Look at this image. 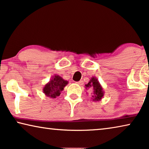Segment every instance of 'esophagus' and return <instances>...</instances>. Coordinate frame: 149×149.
Returning a JSON list of instances; mask_svg holds the SVG:
<instances>
[{
  "label": "esophagus",
  "instance_id": "34e87169",
  "mask_svg": "<svg viewBox=\"0 0 149 149\" xmlns=\"http://www.w3.org/2000/svg\"><path fill=\"white\" fill-rule=\"evenodd\" d=\"M75 83H76L77 84H78V85H80V86H81V85L84 84V82H83V81H82V80H81V81H77V82H75Z\"/></svg>",
  "mask_w": 149,
  "mask_h": 149
}]
</instances>
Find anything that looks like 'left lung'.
I'll list each match as a JSON object with an SVG mask.
<instances>
[{
    "mask_svg": "<svg viewBox=\"0 0 149 149\" xmlns=\"http://www.w3.org/2000/svg\"><path fill=\"white\" fill-rule=\"evenodd\" d=\"M85 87L86 89H91L93 90L92 91L91 100L93 101H100L104 96V91H103V87L101 86L99 80L95 77H91L88 83L85 85Z\"/></svg>",
    "mask_w": 149,
    "mask_h": 149,
    "instance_id": "left-lung-1",
    "label": "left lung"
}]
</instances>
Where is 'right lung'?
Instances as JSON below:
<instances>
[{
	"label": "right lung",
	"mask_w": 149,
	"mask_h": 149,
	"mask_svg": "<svg viewBox=\"0 0 149 149\" xmlns=\"http://www.w3.org/2000/svg\"><path fill=\"white\" fill-rule=\"evenodd\" d=\"M68 84V81L63 79L58 75H54L52 79L45 84L43 87V93L45 95L50 98H56L60 95L64 87Z\"/></svg>",
	"instance_id": "add662e5"
}]
</instances>
